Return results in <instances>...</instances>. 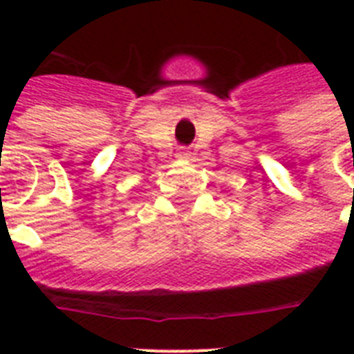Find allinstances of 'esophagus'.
<instances>
[{
    "label": "esophagus",
    "instance_id": "34e87169",
    "mask_svg": "<svg viewBox=\"0 0 354 354\" xmlns=\"http://www.w3.org/2000/svg\"><path fill=\"white\" fill-rule=\"evenodd\" d=\"M176 156H178V160H189L191 152H189V150H180Z\"/></svg>",
    "mask_w": 354,
    "mask_h": 354
}]
</instances>
